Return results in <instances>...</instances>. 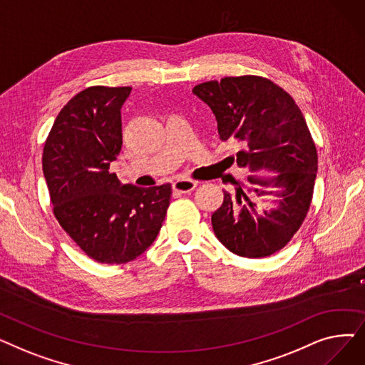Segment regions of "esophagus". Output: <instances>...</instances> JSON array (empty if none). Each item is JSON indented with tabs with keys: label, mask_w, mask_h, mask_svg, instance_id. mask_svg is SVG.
Masks as SVG:
<instances>
[{
	"label": "esophagus",
	"mask_w": 365,
	"mask_h": 365,
	"mask_svg": "<svg viewBox=\"0 0 365 365\" xmlns=\"http://www.w3.org/2000/svg\"><path fill=\"white\" fill-rule=\"evenodd\" d=\"M197 185H198V182L180 179V180H176L175 183H173V189L178 190V192H180V194H187V192H192V190L197 187Z\"/></svg>",
	"instance_id": "obj_1"
}]
</instances>
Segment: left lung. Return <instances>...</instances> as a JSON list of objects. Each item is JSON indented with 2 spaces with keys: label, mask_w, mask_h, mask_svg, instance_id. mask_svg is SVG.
I'll return each mask as SVG.
<instances>
[{
  "label": "left lung",
  "mask_w": 365,
  "mask_h": 365,
  "mask_svg": "<svg viewBox=\"0 0 365 365\" xmlns=\"http://www.w3.org/2000/svg\"><path fill=\"white\" fill-rule=\"evenodd\" d=\"M192 93L213 110L220 139L242 143L237 164L253 173L247 190H223V202L212 216L217 240L241 257L279 252L308 215L317 179V148L302 110L289 93L256 75L207 81ZM263 169L274 176L254 175ZM256 197L272 207L262 209Z\"/></svg>",
  "instance_id": "obj_1"
}]
</instances>
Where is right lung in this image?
<instances>
[{
  "instance_id": "obj_1",
  "label": "right lung",
  "mask_w": 365,
  "mask_h": 365,
  "mask_svg": "<svg viewBox=\"0 0 365 365\" xmlns=\"http://www.w3.org/2000/svg\"><path fill=\"white\" fill-rule=\"evenodd\" d=\"M131 87L94 86L63 106L43 152L53 212L65 232L99 263H127L157 238L171 185H124L109 171L123 146L121 108Z\"/></svg>"
}]
</instances>
